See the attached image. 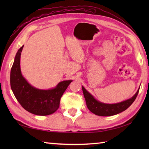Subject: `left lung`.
Segmentation results:
<instances>
[{
  "instance_id": "left-lung-1",
  "label": "left lung",
  "mask_w": 149,
  "mask_h": 149,
  "mask_svg": "<svg viewBox=\"0 0 149 149\" xmlns=\"http://www.w3.org/2000/svg\"><path fill=\"white\" fill-rule=\"evenodd\" d=\"M82 89H83L84 97L88 109L96 115L109 116L117 115L127 109L135 100L138 94L140 88H138L136 93L130 99L115 104L101 102L97 100L90 92H88L84 86H82Z\"/></svg>"
}]
</instances>
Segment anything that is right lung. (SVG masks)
<instances>
[{
    "instance_id": "1",
    "label": "right lung",
    "mask_w": 149,
    "mask_h": 149,
    "mask_svg": "<svg viewBox=\"0 0 149 149\" xmlns=\"http://www.w3.org/2000/svg\"><path fill=\"white\" fill-rule=\"evenodd\" d=\"M23 47L16 54L11 70V90L18 102L28 112L40 116L51 115L59 108L60 99L72 80L61 81L56 87L48 90L32 86L22 74L20 56Z\"/></svg>"
}]
</instances>
